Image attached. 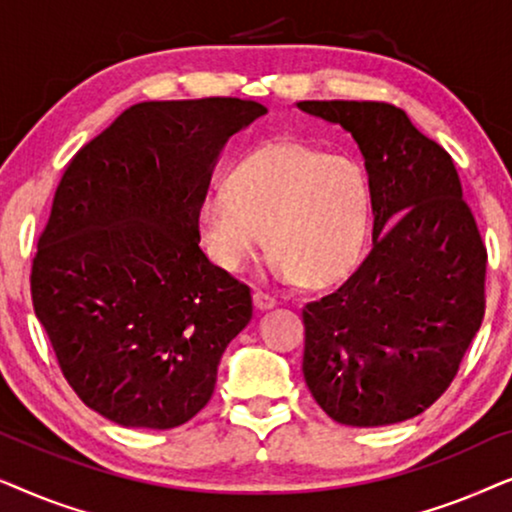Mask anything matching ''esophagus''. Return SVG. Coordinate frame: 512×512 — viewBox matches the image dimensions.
I'll return each mask as SVG.
<instances>
[{
	"label": "esophagus",
	"mask_w": 512,
	"mask_h": 512,
	"mask_svg": "<svg viewBox=\"0 0 512 512\" xmlns=\"http://www.w3.org/2000/svg\"><path fill=\"white\" fill-rule=\"evenodd\" d=\"M277 305V300L272 298V296H268V293H263V291H256L254 293V307L258 312H265V310H272V307Z\"/></svg>",
	"instance_id": "esophagus-1"
}]
</instances>
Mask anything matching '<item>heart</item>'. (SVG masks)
<instances>
[{
	"instance_id": "b5f03b06",
	"label": "heart",
	"mask_w": 512,
	"mask_h": 512,
	"mask_svg": "<svg viewBox=\"0 0 512 512\" xmlns=\"http://www.w3.org/2000/svg\"><path fill=\"white\" fill-rule=\"evenodd\" d=\"M373 223V184L359 160L298 139L258 144L228 174L226 188L198 207L214 261L235 270L270 233L272 258L286 277L328 286L354 268Z\"/></svg>"
}]
</instances>
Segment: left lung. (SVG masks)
Instances as JSON below:
<instances>
[{"instance_id": "obj_1", "label": "left lung", "mask_w": 512, "mask_h": 512, "mask_svg": "<svg viewBox=\"0 0 512 512\" xmlns=\"http://www.w3.org/2000/svg\"><path fill=\"white\" fill-rule=\"evenodd\" d=\"M359 144L373 184V251L303 307V373L335 422L417 417L457 375L485 317L487 249L450 153L387 102L305 100Z\"/></svg>"}]
</instances>
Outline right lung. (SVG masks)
<instances>
[{
    "label": "right lung",
    "mask_w": 512,
    "mask_h": 512,
    "mask_svg": "<svg viewBox=\"0 0 512 512\" xmlns=\"http://www.w3.org/2000/svg\"><path fill=\"white\" fill-rule=\"evenodd\" d=\"M265 111L240 97L139 102L65 167L32 305L69 387L111 422L186 424L251 321L249 286L198 247V207L223 146Z\"/></svg>",
    "instance_id": "add662e5"
}]
</instances>
